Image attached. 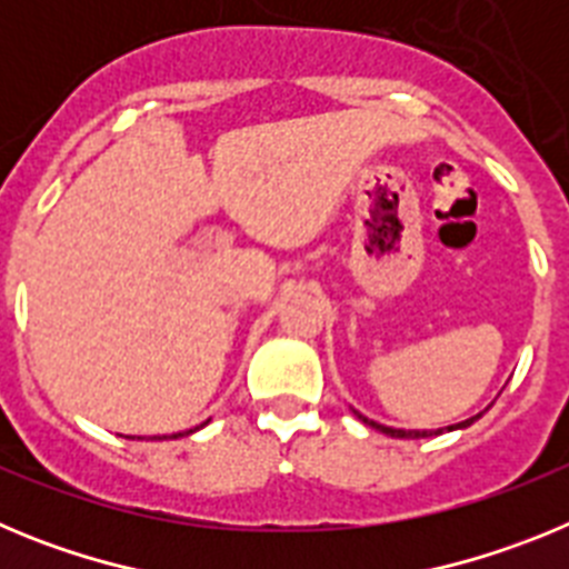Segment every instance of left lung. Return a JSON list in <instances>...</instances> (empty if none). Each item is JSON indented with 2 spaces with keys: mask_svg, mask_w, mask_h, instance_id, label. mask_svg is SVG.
I'll list each match as a JSON object with an SVG mask.
<instances>
[{
  "mask_svg": "<svg viewBox=\"0 0 569 569\" xmlns=\"http://www.w3.org/2000/svg\"><path fill=\"white\" fill-rule=\"evenodd\" d=\"M359 419L365 421V425H370V427H376V430H381V433L393 436V439H425V436H427V430H393V427L376 425V421L365 419V416H359ZM476 419H479V416H476ZM476 419H467V421H461V425H456V427H467V425H472V421H476Z\"/></svg>",
  "mask_w": 569,
  "mask_h": 569,
  "instance_id": "left-lung-1",
  "label": "left lung"
}]
</instances>
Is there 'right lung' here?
Instances as JSON below:
<instances>
[{
	"instance_id": "right-lung-1",
	"label": "right lung",
	"mask_w": 569,
	"mask_h": 569,
	"mask_svg": "<svg viewBox=\"0 0 569 569\" xmlns=\"http://www.w3.org/2000/svg\"><path fill=\"white\" fill-rule=\"evenodd\" d=\"M176 436H182V433H176ZM176 436H170V439H176Z\"/></svg>"
}]
</instances>
